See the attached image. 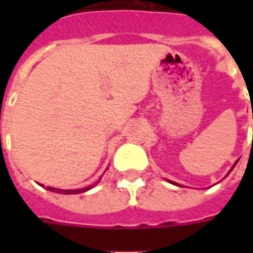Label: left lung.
Returning a JSON list of instances; mask_svg holds the SVG:
<instances>
[{
	"instance_id": "1",
	"label": "left lung",
	"mask_w": 253,
	"mask_h": 253,
	"mask_svg": "<svg viewBox=\"0 0 253 253\" xmlns=\"http://www.w3.org/2000/svg\"><path fill=\"white\" fill-rule=\"evenodd\" d=\"M252 118H253V114H252ZM235 164H236V163H235ZM234 167H235V166H234ZM234 167H232V168H234ZM232 168H231V169H232Z\"/></svg>"
}]
</instances>
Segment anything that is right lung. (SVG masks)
Masks as SVG:
<instances>
[{
	"mask_svg": "<svg viewBox=\"0 0 253 253\" xmlns=\"http://www.w3.org/2000/svg\"><path fill=\"white\" fill-rule=\"evenodd\" d=\"M42 186H43V185H42ZM47 189H48V190H51V192L63 193V194H77V193H84V192H86V190H89V189H91V186H87V188H84V189H77V190H63V189L51 188V186H47Z\"/></svg>",
	"mask_w": 253,
	"mask_h": 253,
	"instance_id": "add662e5",
	"label": "right lung"
}]
</instances>
